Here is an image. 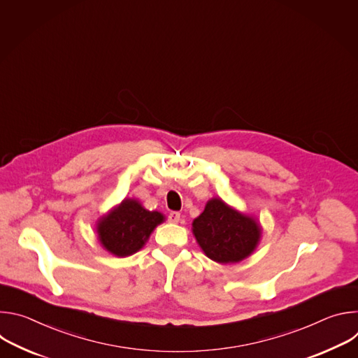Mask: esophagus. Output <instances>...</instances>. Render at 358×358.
<instances>
[{"instance_id": "esophagus-1", "label": "esophagus", "mask_w": 358, "mask_h": 358, "mask_svg": "<svg viewBox=\"0 0 358 358\" xmlns=\"http://www.w3.org/2000/svg\"><path fill=\"white\" fill-rule=\"evenodd\" d=\"M180 218H181L180 213L173 211V213H170V214H169V222H171V224H177V222L180 221Z\"/></svg>"}]
</instances>
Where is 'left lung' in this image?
Listing matches in <instances>:
<instances>
[{"label": "left lung", "mask_w": 358, "mask_h": 358, "mask_svg": "<svg viewBox=\"0 0 358 358\" xmlns=\"http://www.w3.org/2000/svg\"><path fill=\"white\" fill-rule=\"evenodd\" d=\"M192 234L210 259L235 264L255 250L262 232L257 220L231 208L221 198H213L194 220Z\"/></svg>", "instance_id": "1"}]
</instances>
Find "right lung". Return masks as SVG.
I'll return each instance as SVG.
<instances>
[{
  "mask_svg": "<svg viewBox=\"0 0 358 358\" xmlns=\"http://www.w3.org/2000/svg\"><path fill=\"white\" fill-rule=\"evenodd\" d=\"M164 221L157 211H147L134 198H126L120 206L97 222V238L108 252L124 258L140 250L150 234Z\"/></svg>",
  "mask_w": 358,
  "mask_h": 358,
  "instance_id": "right-lung-1",
  "label": "right lung"
}]
</instances>
